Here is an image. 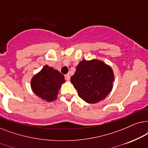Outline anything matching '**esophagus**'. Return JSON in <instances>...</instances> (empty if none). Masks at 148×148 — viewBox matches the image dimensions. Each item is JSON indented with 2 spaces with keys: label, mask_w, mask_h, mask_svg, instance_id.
<instances>
[{
  "label": "esophagus",
  "mask_w": 148,
  "mask_h": 148,
  "mask_svg": "<svg viewBox=\"0 0 148 148\" xmlns=\"http://www.w3.org/2000/svg\"><path fill=\"white\" fill-rule=\"evenodd\" d=\"M65 78H66V80H70V74H66V75H65Z\"/></svg>",
  "instance_id": "obj_1"
}]
</instances>
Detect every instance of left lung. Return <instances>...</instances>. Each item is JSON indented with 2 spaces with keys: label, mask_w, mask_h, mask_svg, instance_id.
<instances>
[{
  "label": "left lung",
  "mask_w": 148,
  "mask_h": 148,
  "mask_svg": "<svg viewBox=\"0 0 148 148\" xmlns=\"http://www.w3.org/2000/svg\"><path fill=\"white\" fill-rule=\"evenodd\" d=\"M78 96L88 103H96L111 92L114 81L112 69L101 60H83L70 78Z\"/></svg>",
  "instance_id": "obj_1"
}]
</instances>
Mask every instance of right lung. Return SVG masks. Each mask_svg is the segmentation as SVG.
Segmentation results:
<instances>
[{
    "label": "right lung",
    "mask_w": 148,
    "mask_h": 148,
    "mask_svg": "<svg viewBox=\"0 0 148 148\" xmlns=\"http://www.w3.org/2000/svg\"><path fill=\"white\" fill-rule=\"evenodd\" d=\"M64 76L54 68L45 65L31 79L32 91L46 101H53L58 98L59 90L65 82Z\"/></svg>",
    "instance_id": "1"
}]
</instances>
